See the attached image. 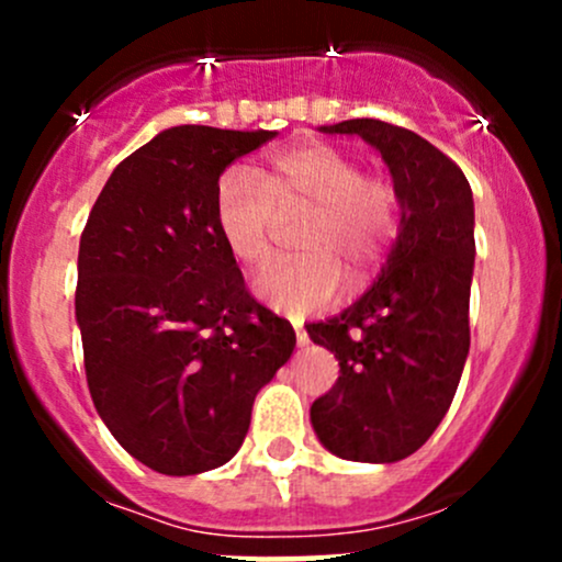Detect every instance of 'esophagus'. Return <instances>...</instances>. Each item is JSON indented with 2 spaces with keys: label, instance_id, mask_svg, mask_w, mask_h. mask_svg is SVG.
I'll return each mask as SVG.
<instances>
[{
  "label": "esophagus",
  "instance_id": "34e87169",
  "mask_svg": "<svg viewBox=\"0 0 562 562\" xmlns=\"http://www.w3.org/2000/svg\"><path fill=\"white\" fill-rule=\"evenodd\" d=\"M295 340H299V346H306V344H308L306 333H303V330H301V327H295Z\"/></svg>",
  "mask_w": 562,
  "mask_h": 562
}]
</instances>
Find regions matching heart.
I'll use <instances>...</instances> for the list:
<instances>
[{"instance_id":"heart-1","label":"heart","mask_w":562,"mask_h":562,"mask_svg":"<svg viewBox=\"0 0 562 562\" xmlns=\"http://www.w3.org/2000/svg\"><path fill=\"white\" fill-rule=\"evenodd\" d=\"M306 211L295 235L303 254L272 261L254 280L256 295L285 314L325 308L344 288H359L396 235L398 200L389 182L364 177L357 158L327 142H306L267 166L229 169L216 190V227L243 267L272 250L277 216Z\"/></svg>"}]
</instances>
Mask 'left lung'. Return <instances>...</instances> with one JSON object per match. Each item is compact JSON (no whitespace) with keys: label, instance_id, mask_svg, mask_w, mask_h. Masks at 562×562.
Returning a JSON list of instances; mask_svg holds the SVG:
<instances>
[{"label":"left lung","instance_id":"obj_1","mask_svg":"<svg viewBox=\"0 0 562 562\" xmlns=\"http://www.w3.org/2000/svg\"><path fill=\"white\" fill-rule=\"evenodd\" d=\"M319 132L357 134L375 147L402 218L372 288L306 325L340 364L338 383L312 404V428L340 460L398 462L434 436L470 351L473 190L454 160L409 128L351 119Z\"/></svg>","mask_w":562,"mask_h":562}]
</instances>
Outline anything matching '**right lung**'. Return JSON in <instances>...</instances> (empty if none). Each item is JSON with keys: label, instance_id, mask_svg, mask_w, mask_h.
<instances>
[{"label": "right lung", "instance_id": "obj_1", "mask_svg": "<svg viewBox=\"0 0 562 562\" xmlns=\"http://www.w3.org/2000/svg\"><path fill=\"white\" fill-rule=\"evenodd\" d=\"M277 132L171 126L115 166L79 245L76 325L97 415L164 475L222 468L295 348L216 227L218 177Z\"/></svg>", "mask_w": 562, "mask_h": 562}]
</instances>
